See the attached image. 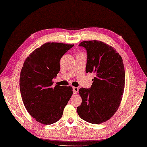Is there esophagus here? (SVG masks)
Instances as JSON below:
<instances>
[{"label": "esophagus", "instance_id": "esophagus-1", "mask_svg": "<svg viewBox=\"0 0 147 147\" xmlns=\"http://www.w3.org/2000/svg\"><path fill=\"white\" fill-rule=\"evenodd\" d=\"M73 91H74V94H77L78 91V88L77 87H73Z\"/></svg>", "mask_w": 147, "mask_h": 147}]
</instances>
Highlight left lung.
Here are the masks:
<instances>
[{"label": "left lung", "instance_id": "8db88e82", "mask_svg": "<svg viewBox=\"0 0 147 147\" xmlns=\"http://www.w3.org/2000/svg\"><path fill=\"white\" fill-rule=\"evenodd\" d=\"M87 52L85 71L95 74L90 88H80L82 102L77 107L82 119L93 124L109 120L119 109L125 88L123 60L116 50L98 40L82 42Z\"/></svg>", "mask_w": 147, "mask_h": 147}]
</instances>
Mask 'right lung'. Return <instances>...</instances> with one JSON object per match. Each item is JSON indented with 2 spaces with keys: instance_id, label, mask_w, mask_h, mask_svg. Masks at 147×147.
Listing matches in <instances>:
<instances>
[{
  "instance_id": "obj_1",
  "label": "right lung",
  "mask_w": 147,
  "mask_h": 147,
  "mask_svg": "<svg viewBox=\"0 0 147 147\" xmlns=\"http://www.w3.org/2000/svg\"><path fill=\"white\" fill-rule=\"evenodd\" d=\"M74 45L45 43L24 63L20 75L21 96L28 113L42 124L51 125L61 119L73 94L70 86L53 87L52 80L60 71V60Z\"/></svg>"
}]
</instances>
